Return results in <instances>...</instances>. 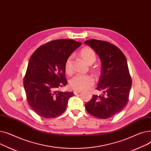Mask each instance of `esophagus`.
Returning <instances> with one entry per match:
<instances>
[{
    "mask_svg": "<svg viewBox=\"0 0 151 151\" xmlns=\"http://www.w3.org/2000/svg\"><path fill=\"white\" fill-rule=\"evenodd\" d=\"M81 92H82L81 91L74 90V94H78V93H81Z\"/></svg>",
    "mask_w": 151,
    "mask_h": 151,
    "instance_id": "34e87169",
    "label": "esophagus"
}]
</instances>
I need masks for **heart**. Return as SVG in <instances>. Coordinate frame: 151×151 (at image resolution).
Wrapping results in <instances>:
<instances>
[{"label": "heart", "instance_id": "1", "mask_svg": "<svg viewBox=\"0 0 151 151\" xmlns=\"http://www.w3.org/2000/svg\"><path fill=\"white\" fill-rule=\"evenodd\" d=\"M79 55L88 65L93 64L96 56L94 51L89 47H85L80 51ZM73 55L69 56L65 64V71L68 74H71L73 72ZM94 83V78L91 75H77L70 81V85L74 90L81 91L90 88Z\"/></svg>", "mask_w": 151, "mask_h": 151}]
</instances>
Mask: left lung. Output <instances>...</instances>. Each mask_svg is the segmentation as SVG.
Here are the masks:
<instances>
[{
	"label": "left lung",
	"mask_w": 151,
	"mask_h": 151,
	"mask_svg": "<svg viewBox=\"0 0 151 151\" xmlns=\"http://www.w3.org/2000/svg\"><path fill=\"white\" fill-rule=\"evenodd\" d=\"M84 43L101 59V75L96 89L102 92L101 95H93L85 109L96 118L108 119L119 113L128 102L132 79L127 59L118 47L107 41L93 39Z\"/></svg>",
	"instance_id": "8db88e82"
}]
</instances>
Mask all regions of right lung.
<instances>
[{
  "mask_svg": "<svg viewBox=\"0 0 151 151\" xmlns=\"http://www.w3.org/2000/svg\"><path fill=\"white\" fill-rule=\"evenodd\" d=\"M81 44L69 39L54 40L39 47L30 57L24 87L29 105L41 117L54 118L66 110L74 93L57 90L68 83L66 60Z\"/></svg>",
  "mask_w": 151,
  "mask_h": 151,
  "instance_id": "obj_1",
  "label": "right lung"
}]
</instances>
